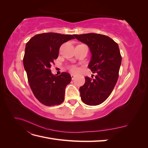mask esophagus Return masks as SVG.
<instances>
[{
  "instance_id": "1",
  "label": "esophagus",
  "mask_w": 148,
  "mask_h": 148,
  "mask_svg": "<svg viewBox=\"0 0 148 148\" xmlns=\"http://www.w3.org/2000/svg\"><path fill=\"white\" fill-rule=\"evenodd\" d=\"M71 77L72 78V79H73L75 78V75L73 73H71Z\"/></svg>"
}]
</instances>
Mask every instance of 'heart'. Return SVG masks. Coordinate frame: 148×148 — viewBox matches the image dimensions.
<instances>
[{"label":"heart","instance_id":"obj_1","mask_svg":"<svg viewBox=\"0 0 148 148\" xmlns=\"http://www.w3.org/2000/svg\"><path fill=\"white\" fill-rule=\"evenodd\" d=\"M68 69L71 72H77L78 71L77 66L75 65H70L68 66Z\"/></svg>","mask_w":148,"mask_h":148}]
</instances>
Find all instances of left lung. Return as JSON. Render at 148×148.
<instances>
[{
	"mask_svg": "<svg viewBox=\"0 0 148 148\" xmlns=\"http://www.w3.org/2000/svg\"><path fill=\"white\" fill-rule=\"evenodd\" d=\"M75 38L89 47L91 53L88 67L95 78H85L79 88L82 101L89 106L99 105L110 95L117 83L122 62L117 43L106 35L96 33L74 34Z\"/></svg>",
	"mask_w": 148,
	"mask_h": 148,
	"instance_id": "obj_1",
	"label": "left lung"
}]
</instances>
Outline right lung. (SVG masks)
Instances as JSON below:
<instances>
[{"label":"right lung","mask_w":148,"mask_h":148,"mask_svg":"<svg viewBox=\"0 0 148 148\" xmlns=\"http://www.w3.org/2000/svg\"><path fill=\"white\" fill-rule=\"evenodd\" d=\"M75 39L73 35L45 33L35 35L26 43L23 65L34 96L47 106L64 101L65 89L71 80L69 73L53 75L51 70L63 43Z\"/></svg>","instance_id":"obj_1"}]
</instances>
